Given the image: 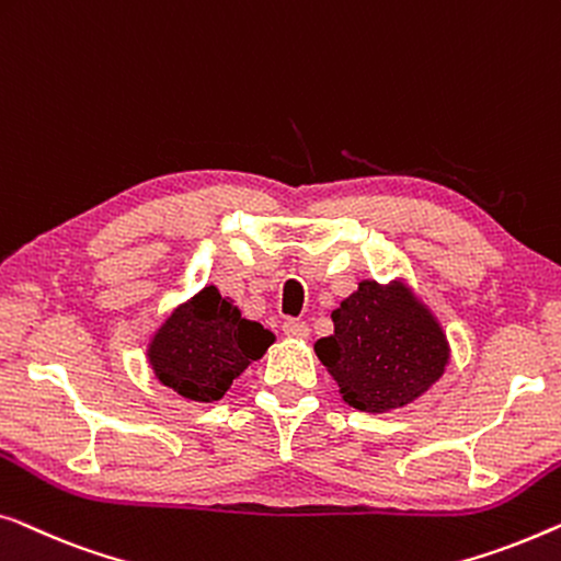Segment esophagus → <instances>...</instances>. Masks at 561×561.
<instances>
[{
    "mask_svg": "<svg viewBox=\"0 0 561 561\" xmlns=\"http://www.w3.org/2000/svg\"><path fill=\"white\" fill-rule=\"evenodd\" d=\"M282 330H284V335L299 337V341L310 335V328H307V322H302V320H287V322H284V325H282Z\"/></svg>",
    "mask_w": 561,
    "mask_h": 561,
    "instance_id": "obj_1",
    "label": "esophagus"
}]
</instances>
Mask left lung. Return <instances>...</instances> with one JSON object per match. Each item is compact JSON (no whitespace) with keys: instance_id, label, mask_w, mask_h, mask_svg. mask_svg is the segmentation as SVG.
Returning <instances> with one entry per match:
<instances>
[{"instance_id":"1","label":"left lung","mask_w":561,"mask_h":561,"mask_svg":"<svg viewBox=\"0 0 561 561\" xmlns=\"http://www.w3.org/2000/svg\"><path fill=\"white\" fill-rule=\"evenodd\" d=\"M333 325L335 333L320 337L314 353L358 412L412 404L445 374L447 337L407 284L363 279L333 310Z\"/></svg>"}]
</instances>
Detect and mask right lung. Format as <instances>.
<instances>
[{"label": "right lung", "mask_w": 561, "mask_h": 561, "mask_svg": "<svg viewBox=\"0 0 561 561\" xmlns=\"http://www.w3.org/2000/svg\"><path fill=\"white\" fill-rule=\"evenodd\" d=\"M272 343L270 330L243 320L231 299L205 287L162 322L147 356L160 383L180 397L218 401Z\"/></svg>", "instance_id": "add662e5"}]
</instances>
